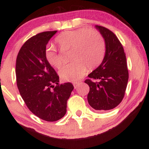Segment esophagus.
I'll use <instances>...</instances> for the list:
<instances>
[{"mask_svg": "<svg viewBox=\"0 0 149 149\" xmlns=\"http://www.w3.org/2000/svg\"><path fill=\"white\" fill-rule=\"evenodd\" d=\"M80 84V83H79V82H74V83H73V85H74L75 88H76L77 87L79 86Z\"/></svg>", "mask_w": 149, "mask_h": 149, "instance_id": "esophagus-1", "label": "esophagus"}]
</instances>
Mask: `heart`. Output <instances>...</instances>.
Returning a JSON list of instances; mask_svg holds the SVG:
<instances>
[{
	"label": "heart",
	"instance_id": "b5f03b06",
	"mask_svg": "<svg viewBox=\"0 0 149 149\" xmlns=\"http://www.w3.org/2000/svg\"><path fill=\"white\" fill-rule=\"evenodd\" d=\"M56 41L63 49H72L71 59L74 61L59 71L61 78L68 81H78L86 74L88 68L94 69L100 66L105 55V41L102 34L96 30L78 29L66 31L58 36ZM45 56L52 66L59 69L62 66V59L54 45L47 46Z\"/></svg>",
	"mask_w": 149,
	"mask_h": 149
}]
</instances>
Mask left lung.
Instances as JSON below:
<instances>
[{"mask_svg":"<svg viewBox=\"0 0 149 149\" xmlns=\"http://www.w3.org/2000/svg\"><path fill=\"white\" fill-rule=\"evenodd\" d=\"M104 38L105 56L95 71L85 80L90 87L88 103L95 110L108 111L122 102L127 88L129 73L122 44L111 31L96 26Z\"/></svg>","mask_w":149,"mask_h":149,"instance_id":"8db88e82","label":"left lung"}]
</instances>
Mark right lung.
Segmentation results:
<instances>
[{
  "instance_id": "right-lung-1",
  "label": "right lung",
  "mask_w": 149,
  "mask_h": 149,
  "mask_svg": "<svg viewBox=\"0 0 149 149\" xmlns=\"http://www.w3.org/2000/svg\"><path fill=\"white\" fill-rule=\"evenodd\" d=\"M57 31L38 33L24 42L16 61L17 85L28 109L49 122L64 117L73 85L59 84V76L45 59L46 45Z\"/></svg>"
}]
</instances>
